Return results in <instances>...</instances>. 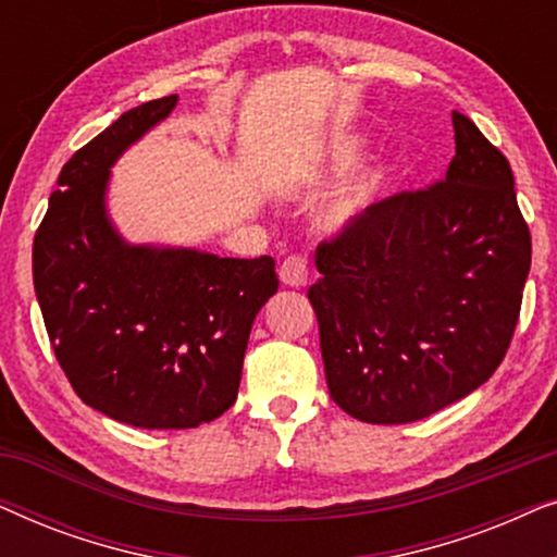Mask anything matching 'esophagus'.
I'll return each instance as SVG.
<instances>
[{
  "mask_svg": "<svg viewBox=\"0 0 557 557\" xmlns=\"http://www.w3.org/2000/svg\"><path fill=\"white\" fill-rule=\"evenodd\" d=\"M278 276H281V281H284L286 286L299 288V286L307 284V278H309V261H307V256H301V253L286 256L284 263H281V269H278Z\"/></svg>",
  "mask_w": 557,
  "mask_h": 557,
  "instance_id": "34e87169",
  "label": "esophagus"
}]
</instances>
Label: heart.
I'll use <instances>...</instances> for the list:
<instances>
[{"label":"heart","mask_w":557,"mask_h":557,"mask_svg":"<svg viewBox=\"0 0 557 557\" xmlns=\"http://www.w3.org/2000/svg\"><path fill=\"white\" fill-rule=\"evenodd\" d=\"M339 162L342 164H352V162H357V157H360V151H357V147H355V144H342V147H339ZM339 212V215H342V212H345V208H339L337 210Z\"/></svg>","instance_id":"obj_1"}]
</instances>
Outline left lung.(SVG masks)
<instances>
[{"instance_id": "left-lung-1", "label": "left lung", "mask_w": 557, "mask_h": 557, "mask_svg": "<svg viewBox=\"0 0 557 557\" xmlns=\"http://www.w3.org/2000/svg\"><path fill=\"white\" fill-rule=\"evenodd\" d=\"M446 177L349 218L317 248L326 385L364 423H410L461 400L505 360L532 240L507 157L454 111Z\"/></svg>"}]
</instances>
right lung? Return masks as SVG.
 <instances>
[{"instance_id": "add662e5", "label": "right lung", "mask_w": 557, "mask_h": 557, "mask_svg": "<svg viewBox=\"0 0 557 557\" xmlns=\"http://www.w3.org/2000/svg\"><path fill=\"white\" fill-rule=\"evenodd\" d=\"M177 96L121 113L67 159L35 233L33 278L50 345L86 406L136 429H195L238 398L250 326L276 263L128 246L106 215L121 151Z\"/></svg>"}]
</instances>
